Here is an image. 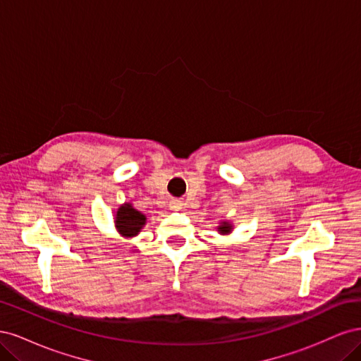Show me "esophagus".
I'll list each match as a JSON object with an SVG mask.
<instances>
[{"label": "esophagus", "instance_id": "obj_1", "mask_svg": "<svg viewBox=\"0 0 361 361\" xmlns=\"http://www.w3.org/2000/svg\"><path fill=\"white\" fill-rule=\"evenodd\" d=\"M182 206H183V203L180 200H178V199L170 200V207H171V209H174V211L182 209Z\"/></svg>", "mask_w": 361, "mask_h": 361}]
</instances>
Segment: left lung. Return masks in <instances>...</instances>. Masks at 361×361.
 <instances>
[{
  "mask_svg": "<svg viewBox=\"0 0 361 361\" xmlns=\"http://www.w3.org/2000/svg\"><path fill=\"white\" fill-rule=\"evenodd\" d=\"M231 228H232V226H228L227 223H223V224L220 226V232H221V233H228V232H231Z\"/></svg>",
  "mask_w": 361,
  "mask_h": 361,
  "instance_id": "8db88e82",
  "label": "left lung"
}]
</instances>
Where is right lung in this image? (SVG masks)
I'll return each mask as SVG.
<instances>
[{
  "label": "right lung",
  "mask_w": 361,
  "mask_h": 361,
  "mask_svg": "<svg viewBox=\"0 0 361 361\" xmlns=\"http://www.w3.org/2000/svg\"><path fill=\"white\" fill-rule=\"evenodd\" d=\"M145 215L135 211L130 204H123L118 207L116 216V227L118 232L125 236H134L140 232V228L145 226Z\"/></svg>",
  "instance_id": "1"
}]
</instances>
